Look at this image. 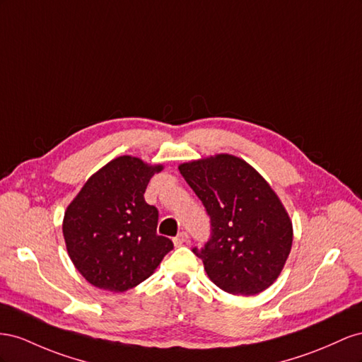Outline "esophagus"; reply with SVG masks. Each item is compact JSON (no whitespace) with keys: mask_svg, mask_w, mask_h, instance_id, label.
I'll use <instances>...</instances> for the list:
<instances>
[{"mask_svg":"<svg viewBox=\"0 0 362 362\" xmlns=\"http://www.w3.org/2000/svg\"><path fill=\"white\" fill-rule=\"evenodd\" d=\"M187 241H188V233H185V232H180V233L173 240V243H174L175 247H180V245H183Z\"/></svg>","mask_w":362,"mask_h":362,"instance_id":"34e87169","label":"esophagus"}]
</instances>
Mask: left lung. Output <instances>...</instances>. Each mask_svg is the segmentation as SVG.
I'll use <instances>...</instances> for the list:
<instances>
[{
    "label": "left lung",
    "mask_w": 362,
    "mask_h": 362,
    "mask_svg": "<svg viewBox=\"0 0 362 362\" xmlns=\"http://www.w3.org/2000/svg\"><path fill=\"white\" fill-rule=\"evenodd\" d=\"M179 171L211 216V240L192 250L211 281L235 296L273 285L291 252L293 221L268 182L227 153L180 163Z\"/></svg>",
    "instance_id": "left-lung-1"
}]
</instances>
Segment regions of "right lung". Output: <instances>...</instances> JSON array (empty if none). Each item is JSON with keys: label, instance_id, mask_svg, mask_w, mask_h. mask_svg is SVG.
<instances>
[{"label": "right lung", "instance_id": "add662e5", "mask_svg": "<svg viewBox=\"0 0 362 362\" xmlns=\"http://www.w3.org/2000/svg\"><path fill=\"white\" fill-rule=\"evenodd\" d=\"M163 170L135 156H118L94 173L65 211L64 238L72 264L100 290L122 293L148 279L173 250L156 233L159 214L144 200Z\"/></svg>", "mask_w": 362, "mask_h": 362}]
</instances>
